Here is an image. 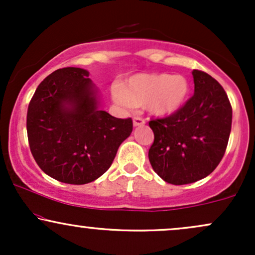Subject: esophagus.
Here are the masks:
<instances>
[{
	"mask_svg": "<svg viewBox=\"0 0 255 255\" xmlns=\"http://www.w3.org/2000/svg\"><path fill=\"white\" fill-rule=\"evenodd\" d=\"M133 125H134V127L145 125V120L142 118H140V116H134V118H133Z\"/></svg>",
	"mask_w": 255,
	"mask_h": 255,
	"instance_id": "1",
	"label": "esophagus"
}]
</instances>
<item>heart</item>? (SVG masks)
Instances as JSON below:
<instances>
[{
  "instance_id": "b5f03b06",
  "label": "heart",
  "mask_w": 255,
  "mask_h": 255,
  "mask_svg": "<svg viewBox=\"0 0 255 255\" xmlns=\"http://www.w3.org/2000/svg\"><path fill=\"white\" fill-rule=\"evenodd\" d=\"M189 85L182 75L166 73H144L126 80L114 89V98L125 107L146 104L156 116H168L182 107L188 95Z\"/></svg>"
}]
</instances>
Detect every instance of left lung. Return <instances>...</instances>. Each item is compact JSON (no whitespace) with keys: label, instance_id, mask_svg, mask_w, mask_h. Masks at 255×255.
Returning <instances> with one entry per match:
<instances>
[{"label":"left lung","instance_id":"left-lung-1","mask_svg":"<svg viewBox=\"0 0 255 255\" xmlns=\"http://www.w3.org/2000/svg\"><path fill=\"white\" fill-rule=\"evenodd\" d=\"M194 95L176 113L151 119L154 140L148 150L153 170L165 182L187 184L217 168L228 146L233 109L222 85L194 69Z\"/></svg>","mask_w":255,"mask_h":255}]
</instances>
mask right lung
<instances>
[{
    "label": "right lung",
    "instance_id": "obj_1",
    "mask_svg": "<svg viewBox=\"0 0 255 255\" xmlns=\"http://www.w3.org/2000/svg\"><path fill=\"white\" fill-rule=\"evenodd\" d=\"M89 72L75 67L51 73L38 85L27 109V136L46 175L71 184L95 181L110 168L133 130L131 119L98 108Z\"/></svg>",
    "mask_w": 255,
    "mask_h": 255
}]
</instances>
